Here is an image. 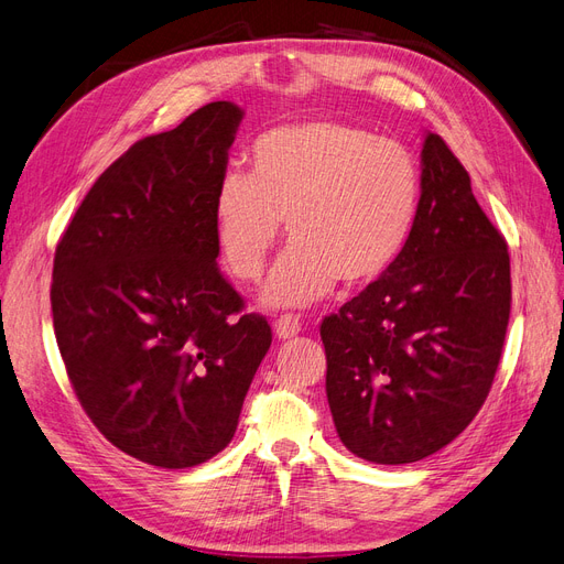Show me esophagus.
Returning <instances> with one entry per match:
<instances>
[{"label": "esophagus", "mask_w": 564, "mask_h": 564, "mask_svg": "<svg viewBox=\"0 0 564 564\" xmlns=\"http://www.w3.org/2000/svg\"><path fill=\"white\" fill-rule=\"evenodd\" d=\"M300 330H302V323H300V318H297V316H290V314L281 316V318L276 321V325H274V333H276V337H279V339H290V337H295Z\"/></svg>", "instance_id": "1"}]
</instances>
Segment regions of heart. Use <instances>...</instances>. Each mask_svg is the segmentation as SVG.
<instances>
[{
    "label": "heart",
    "instance_id": "heart-1",
    "mask_svg": "<svg viewBox=\"0 0 564 564\" xmlns=\"http://www.w3.org/2000/svg\"><path fill=\"white\" fill-rule=\"evenodd\" d=\"M420 166L403 142L362 126L308 119L262 133L250 175L229 171L213 196V231L231 276L256 281L285 220L293 243L262 288L267 306H306L339 281L384 276L420 206Z\"/></svg>",
    "mask_w": 564,
    "mask_h": 564
}]
</instances>
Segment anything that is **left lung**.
Masks as SVG:
<instances>
[{
    "instance_id": "obj_1",
    "label": "left lung",
    "mask_w": 564,
    "mask_h": 564,
    "mask_svg": "<svg viewBox=\"0 0 564 564\" xmlns=\"http://www.w3.org/2000/svg\"><path fill=\"white\" fill-rule=\"evenodd\" d=\"M511 260L445 140L424 133L422 194L384 276L321 323L339 441L372 464H412L474 422L499 368Z\"/></svg>"
}]
</instances>
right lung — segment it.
<instances>
[{
    "label": "right lung",
    "mask_w": 564,
    "mask_h": 564,
    "mask_svg": "<svg viewBox=\"0 0 564 564\" xmlns=\"http://www.w3.org/2000/svg\"><path fill=\"white\" fill-rule=\"evenodd\" d=\"M243 110L204 105L107 169L63 234L51 312L67 377L107 441L159 468L234 438L271 328L217 269L213 196Z\"/></svg>",
    "instance_id": "obj_1"
}]
</instances>
